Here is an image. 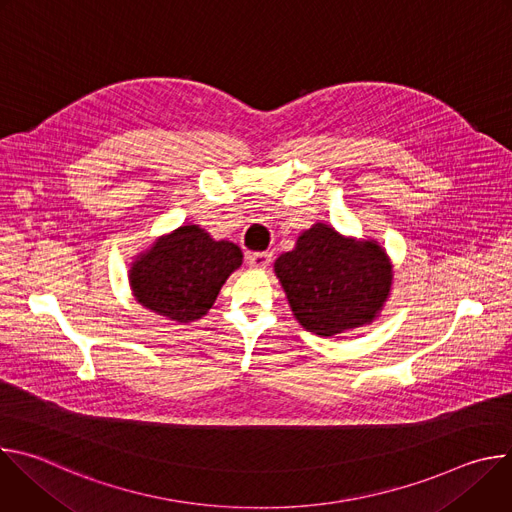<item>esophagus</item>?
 Masks as SVG:
<instances>
[{"instance_id": "obj_1", "label": "esophagus", "mask_w": 512, "mask_h": 512, "mask_svg": "<svg viewBox=\"0 0 512 512\" xmlns=\"http://www.w3.org/2000/svg\"><path fill=\"white\" fill-rule=\"evenodd\" d=\"M271 253L269 251H261V253H251L247 255V263L255 269H265L269 263H271Z\"/></svg>"}]
</instances>
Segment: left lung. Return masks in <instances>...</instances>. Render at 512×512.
Returning a JSON list of instances; mask_svg holds the SVG:
<instances>
[{
  "label": "left lung",
  "instance_id": "8db88e82",
  "mask_svg": "<svg viewBox=\"0 0 512 512\" xmlns=\"http://www.w3.org/2000/svg\"><path fill=\"white\" fill-rule=\"evenodd\" d=\"M275 273L291 312L318 336L371 322L383 308L393 279L391 263L377 243L348 241L322 223L275 261Z\"/></svg>",
  "mask_w": 512,
  "mask_h": 512
}]
</instances>
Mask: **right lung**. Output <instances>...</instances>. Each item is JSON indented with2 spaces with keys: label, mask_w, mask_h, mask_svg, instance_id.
<instances>
[{
  "label": "right lung",
  "mask_w": 512,
  "mask_h": 512,
  "mask_svg": "<svg viewBox=\"0 0 512 512\" xmlns=\"http://www.w3.org/2000/svg\"><path fill=\"white\" fill-rule=\"evenodd\" d=\"M243 253L229 241H214L196 225L180 227L158 241L131 269L137 302L176 322H192L214 304Z\"/></svg>",
  "instance_id": "right-lung-1"
}]
</instances>
